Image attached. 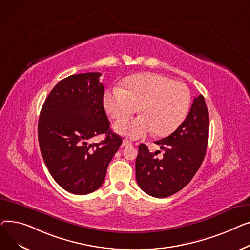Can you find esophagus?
<instances>
[{"instance_id": "34e87169", "label": "esophagus", "mask_w": 250, "mask_h": 250, "mask_svg": "<svg viewBox=\"0 0 250 250\" xmlns=\"http://www.w3.org/2000/svg\"><path fill=\"white\" fill-rule=\"evenodd\" d=\"M122 144H123V146H129V145H132V142L129 141V140H127V139H124L123 142H122Z\"/></svg>"}]
</instances>
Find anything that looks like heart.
<instances>
[{
    "mask_svg": "<svg viewBox=\"0 0 250 250\" xmlns=\"http://www.w3.org/2000/svg\"><path fill=\"white\" fill-rule=\"evenodd\" d=\"M189 105L190 94L184 83L151 72L129 77L124 89L116 86L104 96L105 109L115 120H124L139 108L141 116L115 126L120 134L133 139L152 131L159 137L170 135L186 119Z\"/></svg>",
    "mask_w": 250,
    "mask_h": 250,
    "instance_id": "1",
    "label": "heart"
}]
</instances>
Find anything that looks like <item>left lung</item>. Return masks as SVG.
<instances>
[{
    "mask_svg": "<svg viewBox=\"0 0 250 250\" xmlns=\"http://www.w3.org/2000/svg\"><path fill=\"white\" fill-rule=\"evenodd\" d=\"M209 139V112L203 95L194 103L182 125L169 136L155 141L164 157H155L140 144L135 163L140 188L155 198H167L185 188L194 178L206 155Z\"/></svg>",
    "mask_w": 250,
    "mask_h": 250,
    "instance_id": "8db88e82",
    "label": "left lung"
}]
</instances>
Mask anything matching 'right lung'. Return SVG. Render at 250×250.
<instances>
[{
	"mask_svg": "<svg viewBox=\"0 0 250 250\" xmlns=\"http://www.w3.org/2000/svg\"><path fill=\"white\" fill-rule=\"evenodd\" d=\"M100 72L69 76L53 87L42 106L38 141L54 181L67 192L86 195L104 183L110 161L122 137L110 129ZM105 134L99 144L95 136Z\"/></svg>",
	"mask_w": 250,
	"mask_h": 250,
	"instance_id": "right-lung-1",
	"label": "right lung"
}]
</instances>
